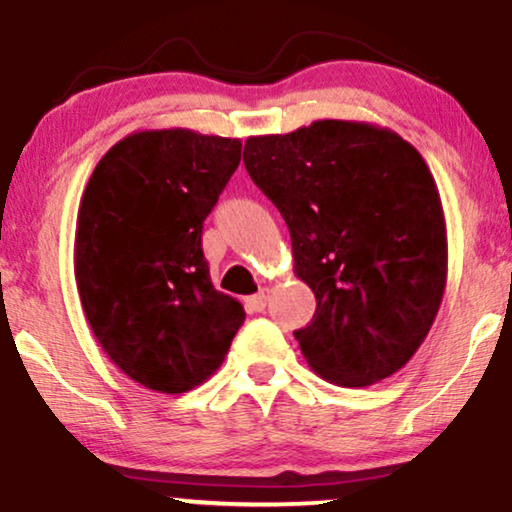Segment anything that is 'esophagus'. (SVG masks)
I'll return each mask as SVG.
<instances>
[{
  "label": "esophagus",
  "mask_w": 512,
  "mask_h": 512,
  "mask_svg": "<svg viewBox=\"0 0 512 512\" xmlns=\"http://www.w3.org/2000/svg\"><path fill=\"white\" fill-rule=\"evenodd\" d=\"M267 301H269V289L264 286V289L257 291L255 296L245 298V308H248L250 313H262V310L267 308Z\"/></svg>",
  "instance_id": "obj_1"
}]
</instances>
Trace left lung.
I'll use <instances>...</instances> for the list:
<instances>
[{
    "label": "left lung",
    "instance_id": "8db88e82",
    "mask_svg": "<svg viewBox=\"0 0 512 512\" xmlns=\"http://www.w3.org/2000/svg\"><path fill=\"white\" fill-rule=\"evenodd\" d=\"M243 163L281 211L315 315L293 332L327 383L368 387L424 344L448 281V231L424 156L373 122L248 137Z\"/></svg>",
    "mask_w": 512,
    "mask_h": 512
}]
</instances>
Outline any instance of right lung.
Listing matches in <instances>:
<instances>
[{
  "label": "right lung",
  "instance_id": "add662e5",
  "mask_svg": "<svg viewBox=\"0 0 512 512\" xmlns=\"http://www.w3.org/2000/svg\"><path fill=\"white\" fill-rule=\"evenodd\" d=\"M240 146L185 127L142 129L88 178L74 238L81 308L110 361L146 390H195L245 320L243 305L214 289L202 252V223Z\"/></svg>",
  "mask_w": 512,
  "mask_h": 512
}]
</instances>
